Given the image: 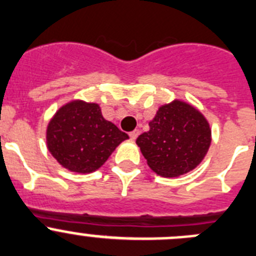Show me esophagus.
Instances as JSON below:
<instances>
[{
  "mask_svg": "<svg viewBox=\"0 0 256 256\" xmlns=\"http://www.w3.org/2000/svg\"><path fill=\"white\" fill-rule=\"evenodd\" d=\"M128 135H130V139L132 140H136V138H138V136H139V130H134V131H131L130 134H128Z\"/></svg>",
  "mask_w": 256,
  "mask_h": 256,
  "instance_id": "34e87169",
  "label": "esophagus"
}]
</instances>
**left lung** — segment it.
Here are the masks:
<instances>
[{
    "label": "left lung",
    "instance_id": "1",
    "mask_svg": "<svg viewBox=\"0 0 256 256\" xmlns=\"http://www.w3.org/2000/svg\"><path fill=\"white\" fill-rule=\"evenodd\" d=\"M150 130L136 139L149 168L158 176L174 178L197 168L211 145V128L193 104L173 100L158 108Z\"/></svg>",
    "mask_w": 256,
    "mask_h": 256
}]
</instances>
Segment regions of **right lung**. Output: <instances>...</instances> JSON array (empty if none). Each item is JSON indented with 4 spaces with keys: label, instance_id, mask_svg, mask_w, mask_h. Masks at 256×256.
<instances>
[{
    "label": "right lung",
    "instance_id": "obj_1",
    "mask_svg": "<svg viewBox=\"0 0 256 256\" xmlns=\"http://www.w3.org/2000/svg\"><path fill=\"white\" fill-rule=\"evenodd\" d=\"M128 139L102 116L94 102L73 100L63 104L50 118L46 146L63 168L88 174L101 168L118 145Z\"/></svg>",
    "mask_w": 256,
    "mask_h": 256
}]
</instances>
